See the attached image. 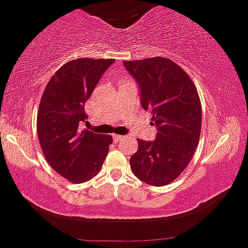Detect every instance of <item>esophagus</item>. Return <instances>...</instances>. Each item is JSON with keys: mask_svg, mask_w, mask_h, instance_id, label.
<instances>
[{"mask_svg": "<svg viewBox=\"0 0 248 248\" xmlns=\"http://www.w3.org/2000/svg\"><path fill=\"white\" fill-rule=\"evenodd\" d=\"M124 138V136H121V135H113V140H116V142H118V140H122Z\"/></svg>", "mask_w": 248, "mask_h": 248, "instance_id": "1", "label": "esophagus"}]
</instances>
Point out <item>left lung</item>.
<instances>
[{
    "instance_id": "left-lung-1",
    "label": "left lung",
    "mask_w": 248,
    "mask_h": 248,
    "mask_svg": "<svg viewBox=\"0 0 248 248\" xmlns=\"http://www.w3.org/2000/svg\"><path fill=\"white\" fill-rule=\"evenodd\" d=\"M140 90V104L153 113L156 138L138 140L130 158L132 172L146 185L162 187L186 169L199 144L201 102L195 85L180 66L162 57L124 61Z\"/></svg>"
}]
</instances>
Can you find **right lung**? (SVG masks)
<instances>
[{
  "label": "right lung",
  "mask_w": 248,
  "mask_h": 248,
  "mask_svg": "<svg viewBox=\"0 0 248 248\" xmlns=\"http://www.w3.org/2000/svg\"><path fill=\"white\" fill-rule=\"evenodd\" d=\"M113 59L72 60L55 72L40 100L38 136L49 166L73 183L94 177L102 169L110 135H100L79 127L86 122L84 106L104 72Z\"/></svg>",
  "instance_id": "right-lung-1"
}]
</instances>
